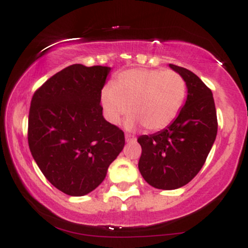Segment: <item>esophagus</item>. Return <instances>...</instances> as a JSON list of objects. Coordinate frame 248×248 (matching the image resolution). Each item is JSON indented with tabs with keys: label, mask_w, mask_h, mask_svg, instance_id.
<instances>
[{
	"label": "esophagus",
	"mask_w": 248,
	"mask_h": 248,
	"mask_svg": "<svg viewBox=\"0 0 248 248\" xmlns=\"http://www.w3.org/2000/svg\"><path fill=\"white\" fill-rule=\"evenodd\" d=\"M126 141L127 142H135L136 141V138L132 134H126Z\"/></svg>",
	"instance_id": "34e87169"
}]
</instances>
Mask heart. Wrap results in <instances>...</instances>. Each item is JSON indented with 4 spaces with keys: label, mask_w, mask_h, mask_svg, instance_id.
Masks as SVG:
<instances>
[{
    "label": "heart",
    "mask_w": 248,
    "mask_h": 248,
    "mask_svg": "<svg viewBox=\"0 0 248 248\" xmlns=\"http://www.w3.org/2000/svg\"><path fill=\"white\" fill-rule=\"evenodd\" d=\"M186 92V79L176 71L130 69L104 88L101 104L110 124H118L129 106L128 126L140 122L148 130H161L177 118Z\"/></svg>",
    "instance_id": "heart-1"
}]
</instances>
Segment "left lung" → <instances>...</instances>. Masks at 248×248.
<instances>
[{"label":"left lung","mask_w":248,"mask_h":248,"mask_svg":"<svg viewBox=\"0 0 248 248\" xmlns=\"http://www.w3.org/2000/svg\"><path fill=\"white\" fill-rule=\"evenodd\" d=\"M186 79L187 98L177 118L166 129L141 135L139 170L156 189L186 186L205 163L217 136L218 121L211 90L191 71L170 64Z\"/></svg>","instance_id":"left-lung-1"}]
</instances>
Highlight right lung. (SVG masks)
Returning a JSON list of instances; mask_svg holds the SVG:
<instances>
[{
    "label": "right lung",
    "mask_w": 248,
    "mask_h": 248,
    "mask_svg": "<svg viewBox=\"0 0 248 248\" xmlns=\"http://www.w3.org/2000/svg\"><path fill=\"white\" fill-rule=\"evenodd\" d=\"M109 71L70 65L31 99V155L47 181L69 196L87 195L100 186L124 149V133L102 116L101 90Z\"/></svg>",
    "instance_id": "obj_1"
}]
</instances>
